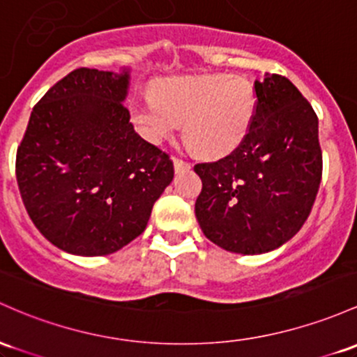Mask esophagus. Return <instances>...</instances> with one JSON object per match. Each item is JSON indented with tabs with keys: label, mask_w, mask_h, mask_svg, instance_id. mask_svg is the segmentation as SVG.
I'll return each instance as SVG.
<instances>
[{
	"label": "esophagus",
	"mask_w": 357,
	"mask_h": 357,
	"mask_svg": "<svg viewBox=\"0 0 357 357\" xmlns=\"http://www.w3.org/2000/svg\"><path fill=\"white\" fill-rule=\"evenodd\" d=\"M172 164H174V171H176V172L185 171V169H190V167H191V164H190V162H186V160L178 159V158L172 159Z\"/></svg>",
	"instance_id": "obj_1"
}]
</instances>
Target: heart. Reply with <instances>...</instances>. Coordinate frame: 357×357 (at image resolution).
<instances>
[{
    "mask_svg": "<svg viewBox=\"0 0 357 357\" xmlns=\"http://www.w3.org/2000/svg\"><path fill=\"white\" fill-rule=\"evenodd\" d=\"M256 107V91L245 77L203 74L158 81L154 96L128 103V115L139 135L154 146L169 140L185 121L190 146L206 158H222L244 142Z\"/></svg>",
    "mask_w": 357,
    "mask_h": 357,
    "instance_id": "b5f03b06",
    "label": "heart"
}]
</instances>
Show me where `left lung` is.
I'll return each instance as SVG.
<instances>
[{"label":"left lung","mask_w":357,"mask_h":357,"mask_svg":"<svg viewBox=\"0 0 357 357\" xmlns=\"http://www.w3.org/2000/svg\"><path fill=\"white\" fill-rule=\"evenodd\" d=\"M257 107L244 142L202 162L195 213L203 234L236 254H264L301 229L322 179L319 119L291 81L264 74L254 83Z\"/></svg>","instance_id":"left-lung-1"}]
</instances>
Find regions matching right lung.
I'll return each mask as SVG.
<instances>
[{"label":"right lung","instance_id":"obj_1","mask_svg":"<svg viewBox=\"0 0 357 357\" xmlns=\"http://www.w3.org/2000/svg\"><path fill=\"white\" fill-rule=\"evenodd\" d=\"M128 86L130 68L73 70L35 105L18 147L23 205L74 256H107L139 237L174 176L169 155L134 130Z\"/></svg>","mask_w":357,"mask_h":357}]
</instances>
